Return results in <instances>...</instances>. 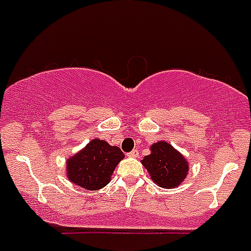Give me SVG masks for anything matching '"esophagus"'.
Listing matches in <instances>:
<instances>
[{
  "instance_id": "1",
  "label": "esophagus",
  "mask_w": 251,
  "mask_h": 251,
  "mask_svg": "<svg viewBox=\"0 0 251 251\" xmlns=\"http://www.w3.org/2000/svg\"><path fill=\"white\" fill-rule=\"evenodd\" d=\"M127 155L130 158H137L138 157V151L137 150H133V151H131L130 153H127Z\"/></svg>"
}]
</instances>
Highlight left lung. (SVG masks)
<instances>
[{"label":"left lung","instance_id":"obj_1","mask_svg":"<svg viewBox=\"0 0 251 251\" xmlns=\"http://www.w3.org/2000/svg\"><path fill=\"white\" fill-rule=\"evenodd\" d=\"M151 153L141 160L158 186L174 189L181 185L189 173V162L167 141H158L151 146Z\"/></svg>","mask_w":251,"mask_h":251}]
</instances>
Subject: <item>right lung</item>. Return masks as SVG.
<instances>
[{
    "label": "right lung",
    "instance_id": "add662e5",
    "mask_svg": "<svg viewBox=\"0 0 251 251\" xmlns=\"http://www.w3.org/2000/svg\"><path fill=\"white\" fill-rule=\"evenodd\" d=\"M125 154L116 146L93 138L86 147L66 160L67 179L89 191L103 189L110 182L116 165Z\"/></svg>",
    "mask_w": 251,
    "mask_h": 251
}]
</instances>
